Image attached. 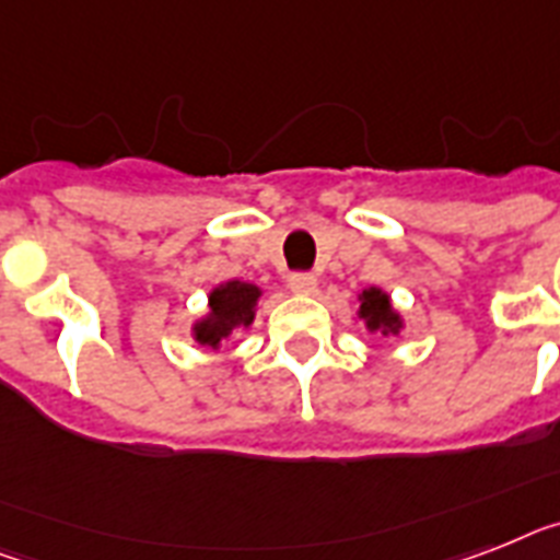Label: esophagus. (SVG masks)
Segmentation results:
<instances>
[{
  "mask_svg": "<svg viewBox=\"0 0 560 560\" xmlns=\"http://www.w3.org/2000/svg\"><path fill=\"white\" fill-rule=\"evenodd\" d=\"M289 285L294 294H314L317 291V277L314 275H291Z\"/></svg>",
  "mask_w": 560,
  "mask_h": 560,
  "instance_id": "obj_1",
  "label": "esophagus"
}]
</instances>
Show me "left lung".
<instances>
[{"mask_svg":"<svg viewBox=\"0 0 560 560\" xmlns=\"http://www.w3.org/2000/svg\"><path fill=\"white\" fill-rule=\"evenodd\" d=\"M354 320H360L366 326L369 335L392 337L400 335L406 329L404 314L397 312L395 303H392L389 291L377 289V285H369L358 294V312H354Z\"/></svg>","mask_w":560,"mask_h":560,"instance_id":"1","label":"left lung"}]
</instances>
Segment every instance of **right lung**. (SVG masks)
Here are the masks:
<instances>
[{
    "label": "right lung",
    "mask_w": 560,
    "mask_h": 560,
    "mask_svg": "<svg viewBox=\"0 0 560 560\" xmlns=\"http://www.w3.org/2000/svg\"><path fill=\"white\" fill-rule=\"evenodd\" d=\"M262 289L248 280H225L208 291V308L191 323V337L197 346L220 352L225 337L237 329H252Z\"/></svg>",
    "instance_id": "right-lung-1"
}]
</instances>
